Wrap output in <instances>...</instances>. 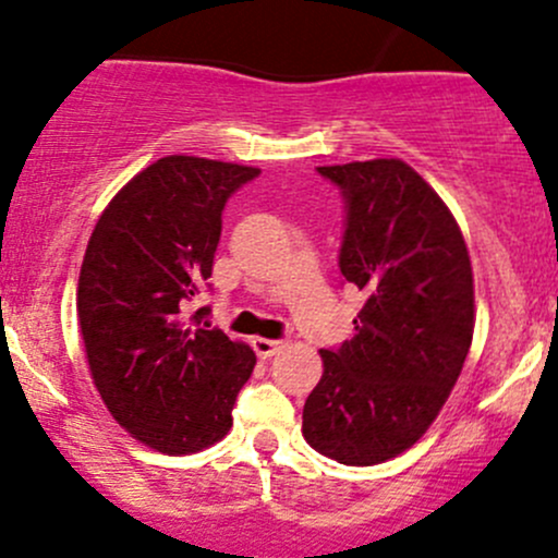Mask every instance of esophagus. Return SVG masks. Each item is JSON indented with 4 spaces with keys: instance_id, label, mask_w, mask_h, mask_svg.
<instances>
[{
    "instance_id": "esophagus-1",
    "label": "esophagus",
    "mask_w": 558,
    "mask_h": 558,
    "mask_svg": "<svg viewBox=\"0 0 558 558\" xmlns=\"http://www.w3.org/2000/svg\"><path fill=\"white\" fill-rule=\"evenodd\" d=\"M286 339H264V337H256L254 339V350L259 353L262 357H269V355H278L280 350L286 348Z\"/></svg>"
}]
</instances>
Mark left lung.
Listing matches in <instances>:
<instances>
[{
	"instance_id": "8db88e82",
	"label": "left lung",
	"mask_w": 558,
	"mask_h": 558,
	"mask_svg": "<svg viewBox=\"0 0 558 558\" xmlns=\"http://www.w3.org/2000/svg\"><path fill=\"white\" fill-rule=\"evenodd\" d=\"M344 203L339 272L366 294L355 337L320 350L302 433L344 465H377L420 441L473 339V272L454 216L401 160L318 168Z\"/></svg>"
}]
</instances>
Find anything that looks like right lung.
<instances>
[{"instance_id":"right-lung-1","label":"right lung","mask_w":558,"mask_h":558,"mask_svg":"<svg viewBox=\"0 0 558 558\" xmlns=\"http://www.w3.org/2000/svg\"><path fill=\"white\" fill-rule=\"evenodd\" d=\"M259 168L171 155L107 205L80 269L77 318L111 417L162 454L201 451L232 427L256 355L186 315L208 286L225 205Z\"/></svg>"}]
</instances>
